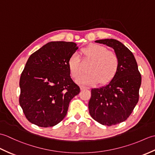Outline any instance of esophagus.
<instances>
[{
  "label": "esophagus",
  "mask_w": 155,
  "mask_h": 155,
  "mask_svg": "<svg viewBox=\"0 0 155 155\" xmlns=\"http://www.w3.org/2000/svg\"><path fill=\"white\" fill-rule=\"evenodd\" d=\"M84 89H88V87H84V86H81V90H84Z\"/></svg>",
  "instance_id": "1"
}]
</instances>
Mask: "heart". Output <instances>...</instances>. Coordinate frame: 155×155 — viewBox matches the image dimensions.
<instances>
[{
	"label": "heart",
	"instance_id": "heart-1",
	"mask_svg": "<svg viewBox=\"0 0 155 155\" xmlns=\"http://www.w3.org/2000/svg\"><path fill=\"white\" fill-rule=\"evenodd\" d=\"M84 60H91L88 70L90 71L81 77L77 83L84 85H93L101 83H109L117 75L120 61L115 52L108 51L99 45H91L81 50ZM68 67L71 76L77 78L83 72L82 62L77 53L72 54L68 60Z\"/></svg>",
	"mask_w": 155,
	"mask_h": 155
}]
</instances>
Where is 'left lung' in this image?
<instances>
[{
  "mask_svg": "<svg viewBox=\"0 0 155 155\" xmlns=\"http://www.w3.org/2000/svg\"><path fill=\"white\" fill-rule=\"evenodd\" d=\"M113 48L120 61L115 77L105 86L91 90L89 113L98 123L113 126L127 119L139 101L141 75L129 49L112 38L95 41Z\"/></svg>",
  "mask_w": 155,
  "mask_h": 155,
  "instance_id": "1",
  "label": "left lung"
}]
</instances>
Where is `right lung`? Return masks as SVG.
Segmentation results:
<instances>
[{"label":"right lung","mask_w":155,"mask_h":155,"mask_svg":"<svg viewBox=\"0 0 155 155\" xmlns=\"http://www.w3.org/2000/svg\"><path fill=\"white\" fill-rule=\"evenodd\" d=\"M78 48L72 42L52 41L28 58L20 78L19 103L31 123L50 127L65 117L70 101L80 93L68 67Z\"/></svg>","instance_id":"add662e5"}]
</instances>
